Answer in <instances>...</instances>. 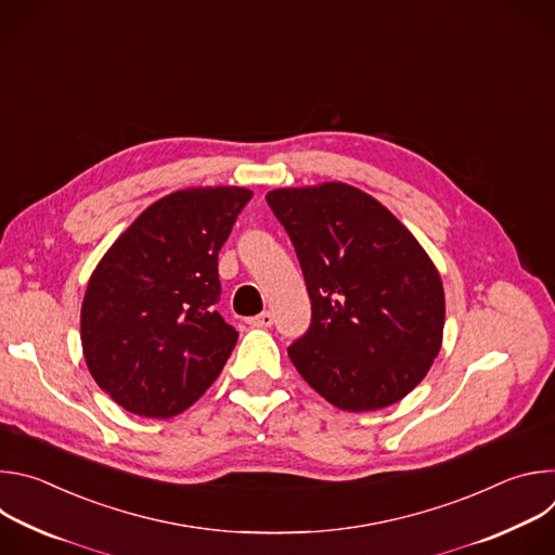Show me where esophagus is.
I'll return each instance as SVG.
<instances>
[{
    "mask_svg": "<svg viewBox=\"0 0 555 555\" xmlns=\"http://www.w3.org/2000/svg\"><path fill=\"white\" fill-rule=\"evenodd\" d=\"M253 327H272L274 325V315H272V311H261L259 315H255V319H250L248 321Z\"/></svg>",
    "mask_w": 555,
    "mask_h": 555,
    "instance_id": "esophagus-1",
    "label": "esophagus"
}]
</instances>
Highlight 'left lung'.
<instances>
[{
	"label": "left lung",
	"mask_w": 555,
	"mask_h": 555,
	"mask_svg": "<svg viewBox=\"0 0 555 555\" xmlns=\"http://www.w3.org/2000/svg\"><path fill=\"white\" fill-rule=\"evenodd\" d=\"M294 244L311 327L287 353L340 411L400 402L433 366L446 321L439 270L415 234L369 193L345 184L266 195Z\"/></svg>",
	"instance_id": "1"
}]
</instances>
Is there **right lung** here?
<instances>
[{
    "mask_svg": "<svg viewBox=\"0 0 555 555\" xmlns=\"http://www.w3.org/2000/svg\"><path fill=\"white\" fill-rule=\"evenodd\" d=\"M250 197L244 186L165 195L94 268L81 305L83 356L125 411L176 417L221 373L240 334L217 311V257Z\"/></svg>",
    "mask_w": 555,
    "mask_h": 555,
    "instance_id": "add662e5",
    "label": "right lung"
}]
</instances>
